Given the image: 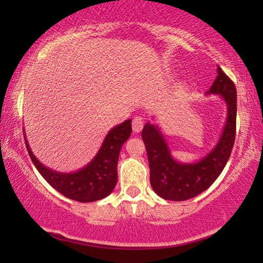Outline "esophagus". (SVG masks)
<instances>
[{
	"instance_id": "1",
	"label": "esophagus",
	"mask_w": 263,
	"mask_h": 263,
	"mask_svg": "<svg viewBox=\"0 0 263 263\" xmlns=\"http://www.w3.org/2000/svg\"><path fill=\"white\" fill-rule=\"evenodd\" d=\"M143 128V120L141 117H134L133 120V130L135 133H140Z\"/></svg>"
}]
</instances>
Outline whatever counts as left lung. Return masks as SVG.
<instances>
[{"mask_svg": "<svg viewBox=\"0 0 263 263\" xmlns=\"http://www.w3.org/2000/svg\"><path fill=\"white\" fill-rule=\"evenodd\" d=\"M217 79L207 95H219L228 106V117L214 148L195 163H182L172 157L163 133L149 122L142 129L149 164L151 185L165 200L185 201L210 188L228 163L235 143L237 91L235 84L218 66Z\"/></svg>", "mask_w": 263, "mask_h": 263, "instance_id": "1", "label": "left lung"}]
</instances>
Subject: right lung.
Masks as SVG:
<instances>
[{"mask_svg":"<svg viewBox=\"0 0 263 263\" xmlns=\"http://www.w3.org/2000/svg\"><path fill=\"white\" fill-rule=\"evenodd\" d=\"M132 134V120L124 121L107 133L98 153L89 163L75 172H57L39 161L30 148L26 135L27 152L32 163L46 182L68 199L79 202H93L112 193L117 183V163L122 145Z\"/></svg>","mask_w":263,"mask_h":263,"instance_id":"1","label":"right lung"}]
</instances>
